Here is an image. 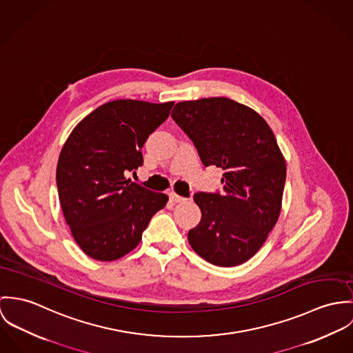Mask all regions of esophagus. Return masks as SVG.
Segmentation results:
<instances>
[{
    "label": "esophagus",
    "instance_id": "obj_1",
    "mask_svg": "<svg viewBox=\"0 0 353 353\" xmlns=\"http://www.w3.org/2000/svg\"><path fill=\"white\" fill-rule=\"evenodd\" d=\"M169 197H170V200L172 201H174V203H181V201H184V200H187L185 197H183V196L177 195L176 192H170L169 194Z\"/></svg>",
    "mask_w": 353,
    "mask_h": 353
}]
</instances>
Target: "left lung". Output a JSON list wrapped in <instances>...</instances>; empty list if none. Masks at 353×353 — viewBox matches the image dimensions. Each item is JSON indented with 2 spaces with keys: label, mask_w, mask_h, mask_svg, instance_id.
<instances>
[{
  "label": "left lung",
  "mask_w": 353,
  "mask_h": 353,
  "mask_svg": "<svg viewBox=\"0 0 353 353\" xmlns=\"http://www.w3.org/2000/svg\"><path fill=\"white\" fill-rule=\"evenodd\" d=\"M173 120L191 138L204 166L223 169V194H195L199 225L190 245L205 261L235 267L253 257L280 211L285 159L268 123L226 97L177 103Z\"/></svg>",
  "instance_id": "left-lung-1"
}]
</instances>
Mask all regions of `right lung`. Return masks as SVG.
<instances>
[{
  "label": "right lung",
  "instance_id": "obj_1",
  "mask_svg": "<svg viewBox=\"0 0 353 353\" xmlns=\"http://www.w3.org/2000/svg\"><path fill=\"white\" fill-rule=\"evenodd\" d=\"M173 104L110 101L82 119L66 139L57 165L59 203L74 241L90 259L114 261L130 253L166 205L168 195L125 174L143 163L141 149Z\"/></svg>",
  "mask_w": 353,
  "mask_h": 353
}]
</instances>
